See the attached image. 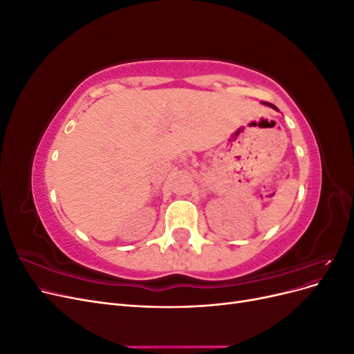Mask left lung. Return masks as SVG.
<instances>
[{
    "mask_svg": "<svg viewBox=\"0 0 354 354\" xmlns=\"http://www.w3.org/2000/svg\"><path fill=\"white\" fill-rule=\"evenodd\" d=\"M264 104H267V106H270V108H272V109H274V111H279V109H277V108H276V106H274V104H272V103H269V102H264Z\"/></svg>",
    "mask_w": 354,
    "mask_h": 354,
    "instance_id": "left-lung-1",
    "label": "left lung"
}]
</instances>
